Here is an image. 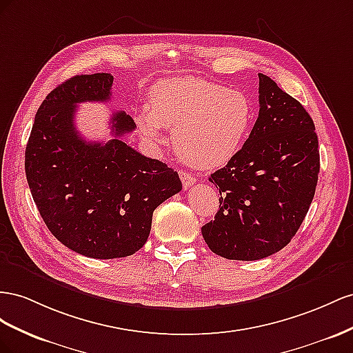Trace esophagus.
<instances>
[{
	"instance_id": "34e87169",
	"label": "esophagus",
	"mask_w": 353,
	"mask_h": 353,
	"mask_svg": "<svg viewBox=\"0 0 353 353\" xmlns=\"http://www.w3.org/2000/svg\"><path fill=\"white\" fill-rule=\"evenodd\" d=\"M179 176H180V180H182V185H183L185 189L190 188L196 182V179L192 174H189L188 171H185V170H180L179 171Z\"/></svg>"
}]
</instances>
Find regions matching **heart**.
<instances>
[{"mask_svg":"<svg viewBox=\"0 0 353 353\" xmlns=\"http://www.w3.org/2000/svg\"><path fill=\"white\" fill-rule=\"evenodd\" d=\"M140 134L163 143L173 130V143L185 163L199 170L219 168L234 159L251 132L254 108L241 90L201 78H174L158 83L150 103L134 114Z\"/></svg>","mask_w":353,"mask_h":353,"instance_id":"b5f03b06","label":"heart"}]
</instances>
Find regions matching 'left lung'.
Instances as JSON below:
<instances>
[{
    "mask_svg": "<svg viewBox=\"0 0 353 353\" xmlns=\"http://www.w3.org/2000/svg\"><path fill=\"white\" fill-rule=\"evenodd\" d=\"M259 117L238 155L208 180L220 192L214 220L201 228L213 253L259 260L284 248L315 195V124L294 97L259 74Z\"/></svg>",
    "mask_w": 353,
    "mask_h": 353,
    "instance_id": "8db88e82",
    "label": "left lung"
}]
</instances>
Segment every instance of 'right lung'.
Wrapping results in <instances>:
<instances>
[{
  "label": "right lung",
  "mask_w": 353,
  "mask_h": 353,
  "mask_svg": "<svg viewBox=\"0 0 353 353\" xmlns=\"http://www.w3.org/2000/svg\"><path fill=\"white\" fill-rule=\"evenodd\" d=\"M112 83L100 72L57 85L38 108L25 152L28 185L48 230L92 259L134 254L148 241L154 210L182 190L177 171L119 139L136 127L125 112L114 114L106 143L78 133L77 105L108 102Z\"/></svg>",
  "instance_id": "add662e5"
}]
</instances>
